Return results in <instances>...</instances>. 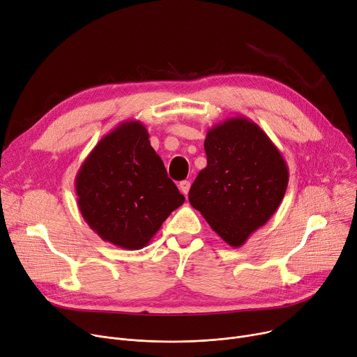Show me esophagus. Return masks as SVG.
<instances>
[{
    "mask_svg": "<svg viewBox=\"0 0 357 357\" xmlns=\"http://www.w3.org/2000/svg\"><path fill=\"white\" fill-rule=\"evenodd\" d=\"M179 189H181V192L183 193V195H188V192H189V189H190V182L189 181H182V182H179Z\"/></svg>",
    "mask_w": 357,
    "mask_h": 357,
    "instance_id": "obj_1",
    "label": "esophagus"
}]
</instances>
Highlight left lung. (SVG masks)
<instances>
[{"label": "left lung", "mask_w": 357, "mask_h": 357, "mask_svg": "<svg viewBox=\"0 0 357 357\" xmlns=\"http://www.w3.org/2000/svg\"><path fill=\"white\" fill-rule=\"evenodd\" d=\"M206 167L189 190V202L232 248L242 246L278 211L289 182L280 151L246 116L213 125L205 138Z\"/></svg>", "instance_id": "1"}]
</instances>
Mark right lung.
<instances>
[{
	"instance_id": "1",
	"label": "right lung",
	"mask_w": 357,
	"mask_h": 357,
	"mask_svg": "<svg viewBox=\"0 0 357 357\" xmlns=\"http://www.w3.org/2000/svg\"><path fill=\"white\" fill-rule=\"evenodd\" d=\"M75 192L89 228L128 250L146 246L185 202L139 121H123L101 138L82 162Z\"/></svg>"
}]
</instances>
